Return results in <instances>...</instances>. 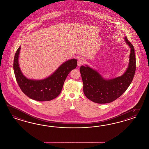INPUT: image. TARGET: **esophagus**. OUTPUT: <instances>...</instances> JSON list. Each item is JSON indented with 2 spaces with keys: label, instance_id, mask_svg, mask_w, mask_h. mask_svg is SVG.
Returning <instances> with one entry per match:
<instances>
[{
  "label": "esophagus",
  "instance_id": "esophagus-1",
  "mask_svg": "<svg viewBox=\"0 0 149 149\" xmlns=\"http://www.w3.org/2000/svg\"><path fill=\"white\" fill-rule=\"evenodd\" d=\"M84 61H85V60H84L83 58H79L78 59V66H80L81 65H83L84 64Z\"/></svg>",
  "mask_w": 149,
  "mask_h": 149
}]
</instances>
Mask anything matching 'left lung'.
<instances>
[{"label":"left lung","instance_id":"obj_1","mask_svg":"<svg viewBox=\"0 0 149 149\" xmlns=\"http://www.w3.org/2000/svg\"><path fill=\"white\" fill-rule=\"evenodd\" d=\"M124 39L130 46L131 53L128 68L122 76L107 80L87 65L80 66L84 94L95 103L112 102L125 92L133 80L136 67L134 49L126 37Z\"/></svg>","mask_w":149,"mask_h":149}]
</instances>
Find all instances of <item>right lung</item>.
I'll return each instance as SVG.
<instances>
[{
  "instance_id": "1",
  "label": "right lung",
  "mask_w": 149,
  "mask_h": 149,
  "mask_svg": "<svg viewBox=\"0 0 149 149\" xmlns=\"http://www.w3.org/2000/svg\"><path fill=\"white\" fill-rule=\"evenodd\" d=\"M20 46L15 52L13 70L15 79L23 93L30 98L39 102L49 101L61 93L68 74L77 65V60L72 59L62 64L50 76L42 80H33L23 75L18 63Z\"/></svg>"
}]
</instances>
